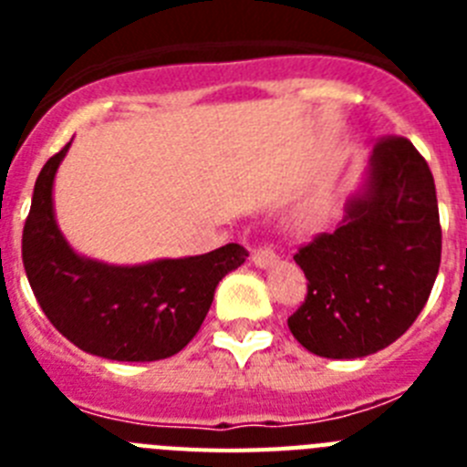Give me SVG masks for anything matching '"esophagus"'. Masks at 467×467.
<instances>
[{"mask_svg":"<svg viewBox=\"0 0 467 467\" xmlns=\"http://www.w3.org/2000/svg\"><path fill=\"white\" fill-rule=\"evenodd\" d=\"M253 262L254 266H259V269H266V266H274V264L278 262V253H275L274 245L257 247V250L253 253Z\"/></svg>","mask_w":467,"mask_h":467,"instance_id":"1","label":"esophagus"}]
</instances>
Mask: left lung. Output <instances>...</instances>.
<instances>
[{"instance_id":"8db88e82","label":"left lung","mask_w":467,"mask_h":467,"mask_svg":"<svg viewBox=\"0 0 467 467\" xmlns=\"http://www.w3.org/2000/svg\"><path fill=\"white\" fill-rule=\"evenodd\" d=\"M440 257L442 226L431 168L407 138H381L365 189L350 198L341 224L295 254L308 285L287 327L320 358L372 356L423 311Z\"/></svg>"}]
</instances>
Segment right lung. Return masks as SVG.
<instances>
[{
  "instance_id": "1",
  "label": "right lung",
  "mask_w": 467,
  "mask_h": 467,
  "mask_svg": "<svg viewBox=\"0 0 467 467\" xmlns=\"http://www.w3.org/2000/svg\"><path fill=\"white\" fill-rule=\"evenodd\" d=\"M69 142L44 163L23 229V266L53 327L90 356L119 362L163 360L196 337L214 287L247 250L229 243L208 254L109 266L79 257L53 214V177Z\"/></svg>"
}]
</instances>
